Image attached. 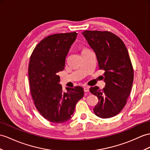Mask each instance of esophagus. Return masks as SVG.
I'll use <instances>...</instances> for the list:
<instances>
[{
    "label": "esophagus",
    "mask_w": 150,
    "mask_h": 150,
    "mask_svg": "<svg viewBox=\"0 0 150 150\" xmlns=\"http://www.w3.org/2000/svg\"><path fill=\"white\" fill-rule=\"evenodd\" d=\"M89 88H90L89 86H85V87H84V92H89Z\"/></svg>",
    "instance_id": "34e87169"
}]
</instances>
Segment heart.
<instances>
[{
    "label": "heart",
    "instance_id": "heart-1",
    "mask_svg": "<svg viewBox=\"0 0 150 150\" xmlns=\"http://www.w3.org/2000/svg\"><path fill=\"white\" fill-rule=\"evenodd\" d=\"M87 48H86V47H83V48L82 49V51H83V50H86Z\"/></svg>",
    "mask_w": 150,
    "mask_h": 150
}]
</instances>
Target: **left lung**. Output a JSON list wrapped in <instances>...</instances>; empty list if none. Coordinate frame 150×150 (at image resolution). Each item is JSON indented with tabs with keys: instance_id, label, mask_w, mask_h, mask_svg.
I'll use <instances>...</instances> for the list:
<instances>
[{
	"instance_id": "obj_1",
	"label": "left lung",
	"mask_w": 150,
	"mask_h": 150,
	"mask_svg": "<svg viewBox=\"0 0 150 150\" xmlns=\"http://www.w3.org/2000/svg\"><path fill=\"white\" fill-rule=\"evenodd\" d=\"M82 34L96 54L99 69L105 71L104 88H90L98 99L93 111L101 118L113 117L125 107L132 88L134 69L129 52L122 40L111 32L85 30Z\"/></svg>"
}]
</instances>
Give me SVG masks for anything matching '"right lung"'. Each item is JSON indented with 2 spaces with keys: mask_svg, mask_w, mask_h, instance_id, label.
<instances>
[{
  "mask_svg": "<svg viewBox=\"0 0 150 150\" xmlns=\"http://www.w3.org/2000/svg\"><path fill=\"white\" fill-rule=\"evenodd\" d=\"M78 34L50 35L35 46L30 58L28 79L32 99L44 118L54 123L71 118L76 103L83 97L81 86L67 88L64 92L58 72L65 67V58Z\"/></svg>",
  "mask_w": 150,
  "mask_h": 150,
  "instance_id": "right-lung-1",
  "label": "right lung"
}]
</instances>
